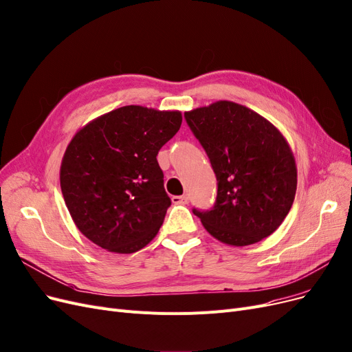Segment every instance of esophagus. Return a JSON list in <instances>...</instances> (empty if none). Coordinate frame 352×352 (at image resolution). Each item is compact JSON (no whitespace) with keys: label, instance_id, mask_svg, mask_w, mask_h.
I'll list each match as a JSON object with an SVG mask.
<instances>
[{"label":"esophagus","instance_id":"obj_1","mask_svg":"<svg viewBox=\"0 0 352 352\" xmlns=\"http://www.w3.org/2000/svg\"><path fill=\"white\" fill-rule=\"evenodd\" d=\"M171 200L174 204H187L190 198L188 195H173Z\"/></svg>","mask_w":352,"mask_h":352}]
</instances>
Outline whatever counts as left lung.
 I'll return each mask as SVG.
<instances>
[{
  "label": "left lung",
  "instance_id": "8db88e82",
  "mask_svg": "<svg viewBox=\"0 0 352 352\" xmlns=\"http://www.w3.org/2000/svg\"><path fill=\"white\" fill-rule=\"evenodd\" d=\"M184 118L217 178L212 208L192 212L212 237L232 246L270 236L296 194V164L283 135L263 116L228 100Z\"/></svg>",
  "mask_w": 352,
  "mask_h": 352
}]
</instances>
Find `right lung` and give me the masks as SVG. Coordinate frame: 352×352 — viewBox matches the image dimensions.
<instances>
[{
	"instance_id": "1",
	"label": "right lung",
	"mask_w": 352,
	"mask_h": 352,
	"mask_svg": "<svg viewBox=\"0 0 352 352\" xmlns=\"http://www.w3.org/2000/svg\"><path fill=\"white\" fill-rule=\"evenodd\" d=\"M181 122L178 111L131 104L73 136L60 166V187L74 224L90 241L133 253L157 236L171 206L157 155Z\"/></svg>"
}]
</instances>
